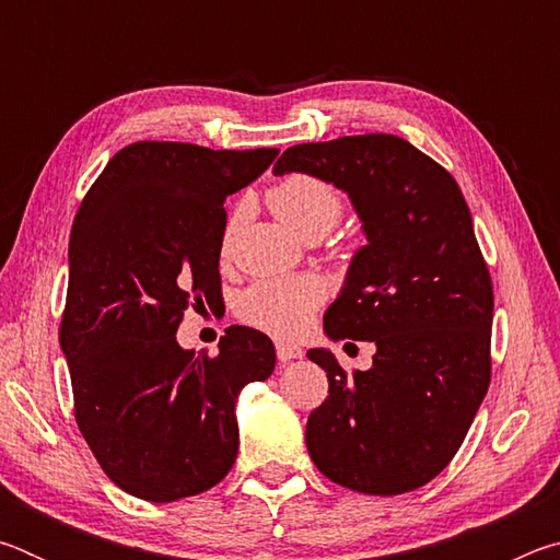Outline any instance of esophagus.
Wrapping results in <instances>:
<instances>
[{
    "label": "esophagus",
    "mask_w": 560,
    "mask_h": 560,
    "mask_svg": "<svg viewBox=\"0 0 560 560\" xmlns=\"http://www.w3.org/2000/svg\"><path fill=\"white\" fill-rule=\"evenodd\" d=\"M301 355H303V350L299 346L283 343V340H279V343H277V358L281 360V363H291V360H296Z\"/></svg>",
    "instance_id": "1"
}]
</instances>
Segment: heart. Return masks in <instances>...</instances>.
I'll use <instances>...</instances> for the list:
<instances>
[{"instance_id":"heart-1","label":"heart","mask_w":560,"mask_h":560,"mask_svg":"<svg viewBox=\"0 0 560 560\" xmlns=\"http://www.w3.org/2000/svg\"><path fill=\"white\" fill-rule=\"evenodd\" d=\"M269 207L279 220L301 234L318 240L328 234L343 217V197L326 179L314 175H289L273 185L267 195ZM232 232L226 230V236ZM326 299V283L314 273L254 281L236 301V314L259 330L291 338L308 326V318Z\"/></svg>"}]
</instances>
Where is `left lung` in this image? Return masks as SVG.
<instances>
[{
  "label": "left lung",
  "instance_id": "8db88e82",
  "mask_svg": "<svg viewBox=\"0 0 560 560\" xmlns=\"http://www.w3.org/2000/svg\"><path fill=\"white\" fill-rule=\"evenodd\" d=\"M273 173L343 189L368 236L324 328L373 340V368L346 373L308 350L328 375L306 422L311 459L360 494L420 489L462 447L491 381L494 289L457 179L387 132L293 145Z\"/></svg>",
  "mask_w": 560,
  "mask_h": 560
}]
</instances>
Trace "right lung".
<instances>
[{
	"label": "right lung",
	"mask_w": 560,
	"mask_h": 560,
	"mask_svg": "<svg viewBox=\"0 0 560 560\" xmlns=\"http://www.w3.org/2000/svg\"><path fill=\"white\" fill-rule=\"evenodd\" d=\"M277 155L140 140L108 160L75 212L59 328L73 415L132 497L165 504L222 481L240 447L236 395L273 373L261 330L226 328L217 355L179 348L175 334L189 306L222 299L226 195Z\"/></svg>",
	"instance_id": "obj_1"
}]
</instances>
